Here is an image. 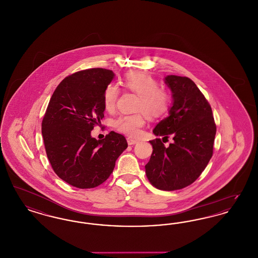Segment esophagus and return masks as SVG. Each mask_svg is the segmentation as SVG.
I'll return each mask as SVG.
<instances>
[{"instance_id":"esophagus-1","label":"esophagus","mask_w":258,"mask_h":258,"mask_svg":"<svg viewBox=\"0 0 258 258\" xmlns=\"http://www.w3.org/2000/svg\"><path fill=\"white\" fill-rule=\"evenodd\" d=\"M126 141H127V144H128V145H135V144L138 143V140L134 139V138H130V137L126 139Z\"/></svg>"}]
</instances>
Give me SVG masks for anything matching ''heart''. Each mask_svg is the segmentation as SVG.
<instances>
[{
	"label": "heart",
	"instance_id": "heart-1",
	"mask_svg": "<svg viewBox=\"0 0 258 258\" xmlns=\"http://www.w3.org/2000/svg\"><path fill=\"white\" fill-rule=\"evenodd\" d=\"M122 84L125 90L138 96L136 109L144 111L148 117L158 119L169 110L171 104L170 93L165 88L159 86L158 80L153 76L140 72H131L125 74ZM119 95L120 89L117 85L109 84L105 88L102 102L106 110H114ZM144 113L139 112L120 115L112 124L116 131L123 135L138 136L146 123V116Z\"/></svg>",
	"mask_w": 258,
	"mask_h": 258
}]
</instances>
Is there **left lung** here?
Returning a JSON list of instances; mask_svg holds the SVG:
<instances>
[{"label":"left lung","mask_w":258,"mask_h":258,"mask_svg":"<svg viewBox=\"0 0 258 258\" xmlns=\"http://www.w3.org/2000/svg\"><path fill=\"white\" fill-rule=\"evenodd\" d=\"M171 90L169 116L156 125L151 140L153 153L145 165L150 183L161 190L181 189L192 184L213 156L217 126L208 100L188 77L167 75ZM169 136L174 141L163 144Z\"/></svg>","instance_id":"8db88e82"}]
</instances>
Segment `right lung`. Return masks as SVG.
<instances>
[{"instance_id":"obj_1","label":"right lung","mask_w":258,"mask_h":258,"mask_svg":"<svg viewBox=\"0 0 258 258\" xmlns=\"http://www.w3.org/2000/svg\"><path fill=\"white\" fill-rule=\"evenodd\" d=\"M113 78L112 71L99 68L66 77L54 91L42 120L41 133L53 170L78 188L105 182L127 147L124 136L114 132L102 140L91 136L104 117L102 96Z\"/></svg>"}]
</instances>
